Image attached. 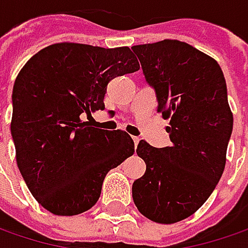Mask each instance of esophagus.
I'll return each instance as SVG.
<instances>
[{
    "instance_id": "obj_1",
    "label": "esophagus",
    "mask_w": 248,
    "mask_h": 248,
    "mask_svg": "<svg viewBox=\"0 0 248 248\" xmlns=\"http://www.w3.org/2000/svg\"><path fill=\"white\" fill-rule=\"evenodd\" d=\"M133 141H135V145L137 147V144H139V141H140V139L139 137H133Z\"/></svg>"
}]
</instances>
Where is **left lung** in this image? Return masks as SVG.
I'll return each mask as SVG.
<instances>
[{"mask_svg": "<svg viewBox=\"0 0 248 248\" xmlns=\"http://www.w3.org/2000/svg\"><path fill=\"white\" fill-rule=\"evenodd\" d=\"M132 49L172 141L164 148L139 143L145 173L133 183V201L145 218L175 223L199 210L223 173L233 129L226 81L218 62L187 43L164 40Z\"/></svg>", "mask_w": 248, "mask_h": 248, "instance_id": "left-lung-1", "label": "left lung"}]
</instances>
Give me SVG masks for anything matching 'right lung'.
<instances>
[{
  "label": "right lung",
  "mask_w": 248,
  "mask_h": 248,
  "mask_svg": "<svg viewBox=\"0 0 248 248\" xmlns=\"http://www.w3.org/2000/svg\"><path fill=\"white\" fill-rule=\"evenodd\" d=\"M140 69L129 47L52 44L27 61L12 92L17 168L38 204L62 217L90 210L107 173L133 155L124 130L83 122L104 109L111 79Z\"/></svg>",
  "instance_id": "right-lung-1"
}]
</instances>
